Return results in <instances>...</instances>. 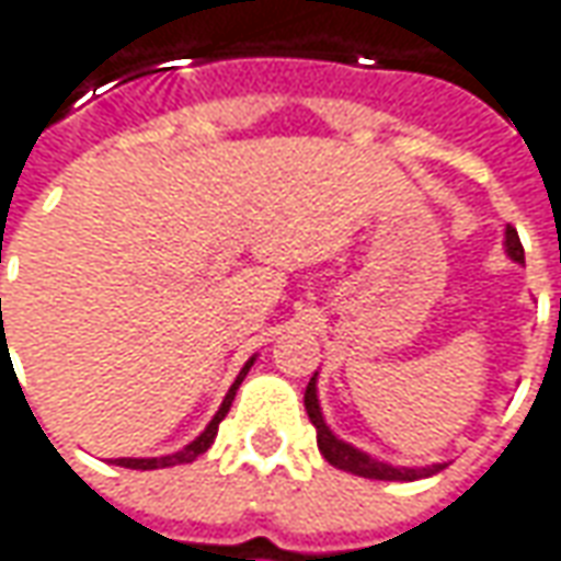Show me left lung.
Masks as SVG:
<instances>
[{"instance_id":"left-lung-1","label":"left lung","mask_w":561,"mask_h":561,"mask_svg":"<svg viewBox=\"0 0 561 561\" xmlns=\"http://www.w3.org/2000/svg\"><path fill=\"white\" fill-rule=\"evenodd\" d=\"M506 254H510L515 263H525V248L518 242V232L506 226ZM304 407H307V415L317 428V444L319 454L325 456L329 466L335 469H344V472L359 474V478H376V481H419V478H428V474H437L447 462H432V466H391V462H381L376 456H369L366 450H359L354 444L341 440L329 425H325V415H322V407H319V394H317V373L310 378L307 391H304Z\"/></svg>"}]
</instances>
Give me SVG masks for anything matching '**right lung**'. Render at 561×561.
Wrapping results in <instances>:
<instances>
[{"instance_id": "add662e5", "label": "right lung", "mask_w": 561, "mask_h": 561, "mask_svg": "<svg viewBox=\"0 0 561 561\" xmlns=\"http://www.w3.org/2000/svg\"><path fill=\"white\" fill-rule=\"evenodd\" d=\"M254 359L257 357H251L248 363L242 366V373L236 376V381H232V388L226 391V397H222V403H220V410H217V415L207 422V428H204L202 435L195 437L192 444H185L183 450H176V454H170V456H151V459H136V456H124V459H114V466H124V469H170V466H183V462H192V459H198V456L214 444V437H217V428H220V422H222V415L229 413V407H232V400H236V391H239V385L244 381V376H248V369L254 366Z\"/></svg>"}]
</instances>
